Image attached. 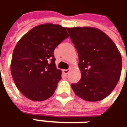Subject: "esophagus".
I'll list each match as a JSON object with an SVG mask.
<instances>
[{
	"label": "esophagus",
	"mask_w": 127,
	"mask_h": 127,
	"mask_svg": "<svg viewBox=\"0 0 127 127\" xmlns=\"http://www.w3.org/2000/svg\"><path fill=\"white\" fill-rule=\"evenodd\" d=\"M70 70V69H67V70H63V72L65 74H68L69 73Z\"/></svg>",
	"instance_id": "1"
}]
</instances>
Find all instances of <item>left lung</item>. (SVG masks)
Instances as JSON below:
<instances>
[{"instance_id": "obj_1", "label": "left lung", "mask_w": 127, "mask_h": 127, "mask_svg": "<svg viewBox=\"0 0 127 127\" xmlns=\"http://www.w3.org/2000/svg\"><path fill=\"white\" fill-rule=\"evenodd\" d=\"M79 55L81 78L71 87L87 101H99L108 96L118 82L122 57L108 35L93 27L67 28Z\"/></svg>"}]
</instances>
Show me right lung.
I'll return each mask as SVG.
<instances>
[{"instance_id":"add662e5","label":"right lung","mask_w":127,"mask_h":127,"mask_svg":"<svg viewBox=\"0 0 127 127\" xmlns=\"http://www.w3.org/2000/svg\"><path fill=\"white\" fill-rule=\"evenodd\" d=\"M68 36L65 27L46 23L31 29L17 43L11 72L16 87L26 98L42 101L54 94L62 71L57 69L53 52Z\"/></svg>"}]
</instances>
